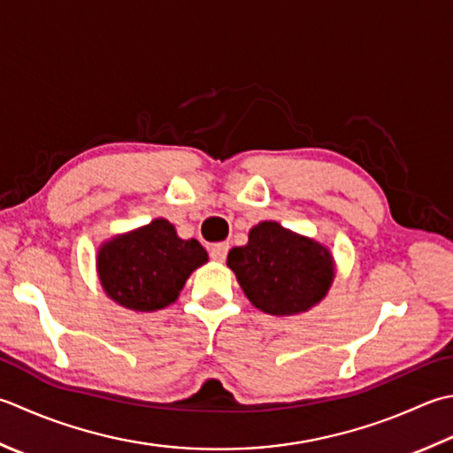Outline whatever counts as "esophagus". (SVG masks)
Masks as SVG:
<instances>
[{"label":"esophagus","instance_id":"obj_1","mask_svg":"<svg viewBox=\"0 0 453 453\" xmlns=\"http://www.w3.org/2000/svg\"><path fill=\"white\" fill-rule=\"evenodd\" d=\"M227 251H229V245L227 243H216V245H211L210 257L214 261H218V263H224L226 257H227Z\"/></svg>","mask_w":453,"mask_h":453}]
</instances>
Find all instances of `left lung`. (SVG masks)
Returning a JSON list of instances; mask_svg holds the SVG:
<instances>
[{
	"instance_id": "obj_1",
	"label": "left lung",
	"mask_w": 453,
	"mask_h": 453,
	"mask_svg": "<svg viewBox=\"0 0 453 453\" xmlns=\"http://www.w3.org/2000/svg\"><path fill=\"white\" fill-rule=\"evenodd\" d=\"M227 267L255 308L273 316L306 312L327 295L335 267L322 243L277 221H261L250 242L227 253Z\"/></svg>"
}]
</instances>
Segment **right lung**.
I'll return each mask as SVG.
<instances>
[{"instance_id":"1","label":"right lung","mask_w":453,"mask_h":453,"mask_svg":"<svg viewBox=\"0 0 453 453\" xmlns=\"http://www.w3.org/2000/svg\"><path fill=\"white\" fill-rule=\"evenodd\" d=\"M208 261L196 239H180L163 218L105 242L97 274L111 300L135 312H155L179 298L186 279Z\"/></svg>"}]
</instances>
